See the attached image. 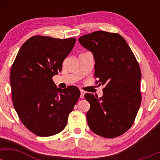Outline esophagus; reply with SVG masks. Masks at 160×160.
I'll return each instance as SVG.
<instances>
[{
    "instance_id": "esophagus-1",
    "label": "esophagus",
    "mask_w": 160,
    "mask_h": 160,
    "mask_svg": "<svg viewBox=\"0 0 160 160\" xmlns=\"http://www.w3.org/2000/svg\"><path fill=\"white\" fill-rule=\"evenodd\" d=\"M84 94H85V91L83 90V89H80V98H84Z\"/></svg>"
}]
</instances>
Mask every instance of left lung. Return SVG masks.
<instances>
[{
    "mask_svg": "<svg viewBox=\"0 0 160 160\" xmlns=\"http://www.w3.org/2000/svg\"><path fill=\"white\" fill-rule=\"evenodd\" d=\"M92 52L96 83L105 85L101 98L85 94L90 104L87 123L93 132L111 138L127 132L135 121L141 102V68L133 52L121 35L95 31L78 38Z\"/></svg>",
    "mask_w": 160,
    "mask_h": 160,
    "instance_id": "left-lung-1",
    "label": "left lung"
}]
</instances>
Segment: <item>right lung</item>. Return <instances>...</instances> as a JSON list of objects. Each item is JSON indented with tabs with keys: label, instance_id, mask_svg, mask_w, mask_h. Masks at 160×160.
Returning a JSON list of instances; mask_svg holds the SVG:
<instances>
[{
	"label": "right lung",
	"instance_id": "obj_1",
	"mask_svg": "<svg viewBox=\"0 0 160 160\" xmlns=\"http://www.w3.org/2000/svg\"><path fill=\"white\" fill-rule=\"evenodd\" d=\"M76 38L35 36L19 50L10 73L14 107L22 124L41 137L60 132L80 97L76 87H56L52 77L73 49Z\"/></svg>",
	"mask_w": 160,
	"mask_h": 160
}]
</instances>
